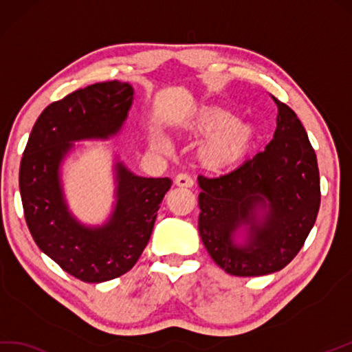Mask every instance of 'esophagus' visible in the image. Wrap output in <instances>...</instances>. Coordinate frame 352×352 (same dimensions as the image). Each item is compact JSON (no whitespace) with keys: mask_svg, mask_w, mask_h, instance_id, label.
<instances>
[{"mask_svg":"<svg viewBox=\"0 0 352 352\" xmlns=\"http://www.w3.org/2000/svg\"><path fill=\"white\" fill-rule=\"evenodd\" d=\"M175 184L177 186H185V188H191V186L194 185V181H192V177L188 173H179L175 177Z\"/></svg>","mask_w":352,"mask_h":352,"instance_id":"1","label":"esophagus"}]
</instances>
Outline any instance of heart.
I'll return each instance as SVG.
<instances>
[{
  "label": "heart",
  "mask_w": 352,
  "mask_h": 352,
  "mask_svg": "<svg viewBox=\"0 0 352 352\" xmlns=\"http://www.w3.org/2000/svg\"><path fill=\"white\" fill-rule=\"evenodd\" d=\"M200 134H217L209 138L201 149L203 161L209 167H226L238 161L245 153L253 131L244 122H233V116L221 108H205L196 122ZM156 151L167 152L170 143L160 134L152 137Z\"/></svg>",
  "instance_id": "obj_1"
}]
</instances>
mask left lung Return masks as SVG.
Segmentation results:
<instances>
[{
    "instance_id": "8db88e82",
    "label": "left lung",
    "mask_w": 352,
    "mask_h": 352,
    "mask_svg": "<svg viewBox=\"0 0 352 352\" xmlns=\"http://www.w3.org/2000/svg\"><path fill=\"white\" fill-rule=\"evenodd\" d=\"M277 105L274 138L265 151L229 173L199 176V232L208 253L226 272L239 277L283 270L298 254L316 221L321 185L316 153L292 108ZM269 201L263 222L257 206ZM239 225H248L245 246L232 244Z\"/></svg>"
}]
</instances>
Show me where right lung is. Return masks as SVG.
I'll use <instances>...</instances> for the list:
<instances>
[{
    "label": "right lung",
    "instance_id": "add662e5",
    "mask_svg": "<svg viewBox=\"0 0 352 352\" xmlns=\"http://www.w3.org/2000/svg\"><path fill=\"white\" fill-rule=\"evenodd\" d=\"M128 82L91 84L56 100L31 131L19 167L23 215L38 248L70 276L100 283L128 272L151 239L170 177L134 176L117 164V203L102 228L78 224L65 205L58 166L69 142L107 138L122 128L132 104Z\"/></svg>",
    "mask_w": 352,
    "mask_h": 352
}]
</instances>
